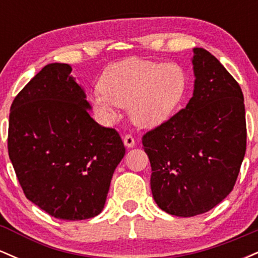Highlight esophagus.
I'll return each mask as SVG.
<instances>
[{
	"instance_id": "esophagus-1",
	"label": "esophagus",
	"mask_w": 258,
	"mask_h": 258,
	"mask_svg": "<svg viewBox=\"0 0 258 258\" xmlns=\"http://www.w3.org/2000/svg\"><path fill=\"white\" fill-rule=\"evenodd\" d=\"M123 144H125L127 148H133L136 144L135 138H133L131 135H126L125 137H123Z\"/></svg>"
}]
</instances>
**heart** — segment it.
<instances>
[{"label": "heart", "mask_w": 258, "mask_h": 258, "mask_svg": "<svg viewBox=\"0 0 258 258\" xmlns=\"http://www.w3.org/2000/svg\"><path fill=\"white\" fill-rule=\"evenodd\" d=\"M186 87L182 68L131 58L112 64L92 94V103L106 121L117 117V108H128L130 117L139 127H155L173 114Z\"/></svg>", "instance_id": "b5f03b06"}]
</instances>
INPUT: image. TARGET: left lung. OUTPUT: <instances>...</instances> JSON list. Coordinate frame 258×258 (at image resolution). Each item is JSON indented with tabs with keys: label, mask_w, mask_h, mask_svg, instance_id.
I'll return each mask as SVG.
<instances>
[{
	"label": "left lung",
	"mask_w": 258,
	"mask_h": 258,
	"mask_svg": "<svg viewBox=\"0 0 258 258\" xmlns=\"http://www.w3.org/2000/svg\"><path fill=\"white\" fill-rule=\"evenodd\" d=\"M193 52V97L142 138L154 200L178 217L218 205L232 191L246 150L240 86L211 53L198 47Z\"/></svg>",
	"instance_id": "obj_1"
}]
</instances>
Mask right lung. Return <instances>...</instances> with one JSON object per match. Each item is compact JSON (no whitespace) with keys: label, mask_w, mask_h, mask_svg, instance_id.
I'll list each match as a JSON object with an SVG mask.
<instances>
[{"label":"right lung","mask_w":258,"mask_h":258,"mask_svg":"<svg viewBox=\"0 0 258 258\" xmlns=\"http://www.w3.org/2000/svg\"><path fill=\"white\" fill-rule=\"evenodd\" d=\"M72 67L47 64L11 106L8 154L25 197L59 220L99 215L125 155L119 133L97 123Z\"/></svg>","instance_id":"add662e5"}]
</instances>
